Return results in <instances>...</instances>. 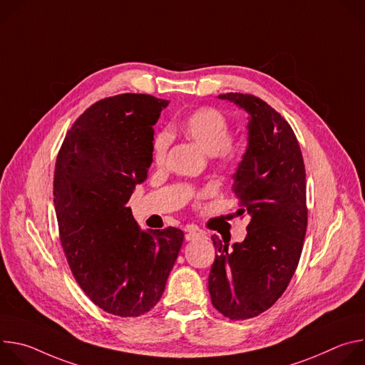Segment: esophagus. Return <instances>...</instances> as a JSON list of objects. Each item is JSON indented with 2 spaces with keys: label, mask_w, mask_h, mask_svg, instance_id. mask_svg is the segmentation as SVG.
Listing matches in <instances>:
<instances>
[{
  "label": "esophagus",
  "mask_w": 365,
  "mask_h": 365,
  "mask_svg": "<svg viewBox=\"0 0 365 365\" xmlns=\"http://www.w3.org/2000/svg\"><path fill=\"white\" fill-rule=\"evenodd\" d=\"M202 237H203V232L199 231V230H187L186 235H185V238L187 241H193V240H197V238H202Z\"/></svg>",
  "instance_id": "esophagus-1"
}]
</instances>
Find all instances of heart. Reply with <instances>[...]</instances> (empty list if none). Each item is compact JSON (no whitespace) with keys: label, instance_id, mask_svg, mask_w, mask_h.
Segmentation results:
<instances>
[{"label":"heart","instance_id":"1","mask_svg":"<svg viewBox=\"0 0 365 365\" xmlns=\"http://www.w3.org/2000/svg\"><path fill=\"white\" fill-rule=\"evenodd\" d=\"M182 130L202 150L217 155L222 162H232L240 153V144L230 138L228 118L217 108L203 107L187 114L182 121ZM170 143L169 131L163 130L155 134L153 140V160L155 163L165 160Z\"/></svg>","mask_w":365,"mask_h":365}]
</instances>
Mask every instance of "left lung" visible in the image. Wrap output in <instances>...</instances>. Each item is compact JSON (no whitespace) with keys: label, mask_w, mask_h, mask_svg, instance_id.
I'll return each instance as SVG.
<instances>
[{"label":"left lung","mask_w":365,"mask_h":365,"mask_svg":"<svg viewBox=\"0 0 365 365\" xmlns=\"http://www.w3.org/2000/svg\"><path fill=\"white\" fill-rule=\"evenodd\" d=\"M248 114L247 150L234 173L247 237L232 247L212 237L215 262L207 277L212 304L230 319L254 318L272 307L293 277L307 225L306 173L289 123L254 95L222 93Z\"/></svg>","instance_id":"8db88e82"}]
</instances>
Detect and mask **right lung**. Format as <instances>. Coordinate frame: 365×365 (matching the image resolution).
I'll return each mask as SVG.
<instances>
[{
    "label": "right lung",
    "mask_w": 365,
    "mask_h": 365,
    "mask_svg": "<svg viewBox=\"0 0 365 365\" xmlns=\"http://www.w3.org/2000/svg\"><path fill=\"white\" fill-rule=\"evenodd\" d=\"M169 101L121 93L89 107L56 159L53 202L69 267L108 314L135 318L155 306L183 231L141 230L127 206L153 162V125Z\"/></svg>",
    "instance_id": "obj_1"
}]
</instances>
